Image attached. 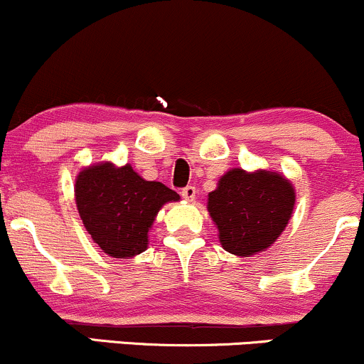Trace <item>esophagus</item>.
<instances>
[{
  "instance_id": "esophagus-1",
  "label": "esophagus",
  "mask_w": 364,
  "mask_h": 364,
  "mask_svg": "<svg viewBox=\"0 0 364 364\" xmlns=\"http://www.w3.org/2000/svg\"><path fill=\"white\" fill-rule=\"evenodd\" d=\"M181 196L186 200V202H193L196 196V188L195 186H186L181 190Z\"/></svg>"
}]
</instances>
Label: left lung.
<instances>
[{
  "label": "left lung",
  "instance_id": "1",
  "mask_svg": "<svg viewBox=\"0 0 364 364\" xmlns=\"http://www.w3.org/2000/svg\"><path fill=\"white\" fill-rule=\"evenodd\" d=\"M294 202V186L284 174L235 168L208 193L207 210L225 252L252 257L277 241L292 217Z\"/></svg>",
  "mask_w": 364,
  "mask_h": 364
}]
</instances>
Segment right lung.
Returning a JSON list of instances; mask_svg holds the SVG:
<instances>
[{
  "mask_svg": "<svg viewBox=\"0 0 364 364\" xmlns=\"http://www.w3.org/2000/svg\"><path fill=\"white\" fill-rule=\"evenodd\" d=\"M179 195L159 181H147L129 164L99 162L75 179V202L87 232L112 258H133L149 246V231L162 205Z\"/></svg>",
  "mask_w": 364,
  "mask_h": 364,
  "instance_id": "add662e5",
  "label": "right lung"
}]
</instances>
